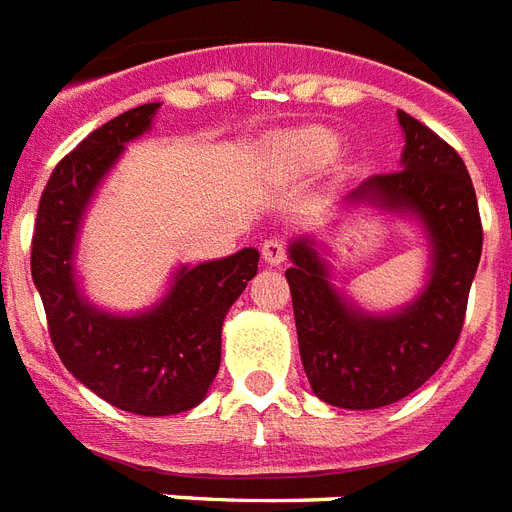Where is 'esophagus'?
I'll use <instances>...</instances> for the list:
<instances>
[{"label":"esophagus","instance_id":"1","mask_svg":"<svg viewBox=\"0 0 512 512\" xmlns=\"http://www.w3.org/2000/svg\"><path fill=\"white\" fill-rule=\"evenodd\" d=\"M261 256H264V264H269V267H280L285 261V243L280 237H269L267 243L261 245Z\"/></svg>","mask_w":512,"mask_h":512}]
</instances>
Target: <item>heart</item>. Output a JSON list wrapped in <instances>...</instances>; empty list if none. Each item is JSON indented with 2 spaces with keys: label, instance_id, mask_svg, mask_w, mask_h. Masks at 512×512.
<instances>
[{
  "label": "heart",
  "instance_id": "obj_1",
  "mask_svg": "<svg viewBox=\"0 0 512 512\" xmlns=\"http://www.w3.org/2000/svg\"><path fill=\"white\" fill-rule=\"evenodd\" d=\"M338 150V137L325 126H304L277 137L275 153L280 161L296 169H317Z\"/></svg>",
  "mask_w": 512,
  "mask_h": 512
}]
</instances>
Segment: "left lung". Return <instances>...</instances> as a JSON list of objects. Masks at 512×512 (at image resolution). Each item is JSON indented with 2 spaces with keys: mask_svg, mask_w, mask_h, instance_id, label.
I'll return each instance as SVG.
<instances>
[{
  "mask_svg": "<svg viewBox=\"0 0 512 512\" xmlns=\"http://www.w3.org/2000/svg\"><path fill=\"white\" fill-rule=\"evenodd\" d=\"M402 169L375 174L343 203L407 216L423 227L428 280L396 312H365L335 288L325 245L312 235L288 245L298 349L322 402L378 410L418 391L452 354L481 259V216L463 158L439 134L399 110Z\"/></svg>",
  "mask_w": 512,
  "mask_h": 512,
  "instance_id": "left-lung-1",
  "label": "left lung"
}]
</instances>
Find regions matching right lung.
I'll list each match as a JSON object with an SVG mask.
<instances>
[{"mask_svg": "<svg viewBox=\"0 0 512 512\" xmlns=\"http://www.w3.org/2000/svg\"><path fill=\"white\" fill-rule=\"evenodd\" d=\"M161 102H147L94 129L57 163L42 192L31 243V277L47 312L49 338L73 378L118 410L163 418L198 407L222 362V325L259 251L174 272L161 301L116 314L79 288L76 248L87 208L126 145L150 132Z\"/></svg>", "mask_w": 512, "mask_h": 512, "instance_id": "add662e5", "label": "right lung"}]
</instances>
